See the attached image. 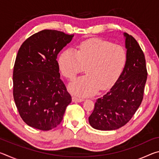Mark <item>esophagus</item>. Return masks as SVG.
I'll list each match as a JSON object with an SVG mask.
<instances>
[{
	"mask_svg": "<svg viewBox=\"0 0 159 159\" xmlns=\"http://www.w3.org/2000/svg\"><path fill=\"white\" fill-rule=\"evenodd\" d=\"M72 101L74 102H80L84 101V99L77 98V97H73V98H72Z\"/></svg>",
	"mask_w": 159,
	"mask_h": 159,
	"instance_id": "34e87169",
	"label": "esophagus"
}]
</instances>
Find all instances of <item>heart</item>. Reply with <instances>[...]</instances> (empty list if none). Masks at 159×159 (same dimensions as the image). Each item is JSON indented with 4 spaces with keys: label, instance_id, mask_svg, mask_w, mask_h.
I'll use <instances>...</instances> for the list:
<instances>
[{
    "label": "heart",
    "instance_id": "b5f03b06",
    "mask_svg": "<svg viewBox=\"0 0 159 159\" xmlns=\"http://www.w3.org/2000/svg\"><path fill=\"white\" fill-rule=\"evenodd\" d=\"M127 61L122 46L99 39L87 40L75 50L69 48L60 54L58 66L69 80L84 71L87 74L69 85L70 91L80 96H88L99 90H107L114 84Z\"/></svg>",
    "mask_w": 159,
    "mask_h": 159
}]
</instances>
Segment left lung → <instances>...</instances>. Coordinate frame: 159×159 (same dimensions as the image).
<instances>
[{"label": "left lung", "instance_id": "left-lung-1", "mask_svg": "<svg viewBox=\"0 0 159 159\" xmlns=\"http://www.w3.org/2000/svg\"><path fill=\"white\" fill-rule=\"evenodd\" d=\"M127 61L112 88L97 99L88 118L90 125L99 130H116L130 120L143 99L147 71L144 55L134 38L125 33Z\"/></svg>", "mask_w": 159, "mask_h": 159}]
</instances>
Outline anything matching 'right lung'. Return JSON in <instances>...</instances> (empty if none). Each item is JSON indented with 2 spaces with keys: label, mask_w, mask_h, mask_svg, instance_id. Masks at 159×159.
<instances>
[{
  "label": "right lung",
  "mask_w": 159,
  "mask_h": 159,
  "mask_svg": "<svg viewBox=\"0 0 159 159\" xmlns=\"http://www.w3.org/2000/svg\"><path fill=\"white\" fill-rule=\"evenodd\" d=\"M73 37L46 29L28 38L18 50L13 70V97L21 118L32 128H56L71 102L60 79L57 57Z\"/></svg>",
  "instance_id": "1"
}]
</instances>
